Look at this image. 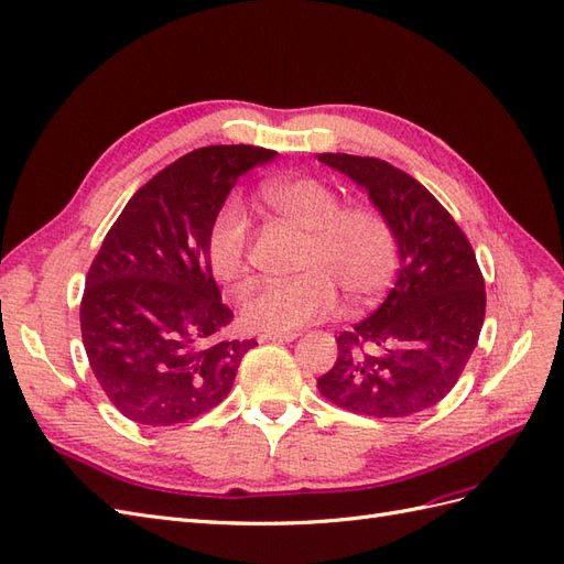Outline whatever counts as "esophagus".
I'll use <instances>...</instances> for the list:
<instances>
[{
  "label": "esophagus",
  "instance_id": "1",
  "mask_svg": "<svg viewBox=\"0 0 564 564\" xmlns=\"http://www.w3.org/2000/svg\"><path fill=\"white\" fill-rule=\"evenodd\" d=\"M300 334H295V330H288V334H276V330H262V334L257 336L259 343H291L295 340Z\"/></svg>",
  "mask_w": 564,
  "mask_h": 564
}]
</instances>
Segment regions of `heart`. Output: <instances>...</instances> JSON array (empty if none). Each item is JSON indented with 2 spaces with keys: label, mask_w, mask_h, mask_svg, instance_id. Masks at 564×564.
<instances>
[{
  "label": "heart",
  "mask_w": 564,
  "mask_h": 564,
  "mask_svg": "<svg viewBox=\"0 0 564 564\" xmlns=\"http://www.w3.org/2000/svg\"><path fill=\"white\" fill-rule=\"evenodd\" d=\"M264 199L281 219L307 234L302 276L259 281L240 297V319L254 330H295L324 319L338 305V288L352 302L386 291L398 269V238L371 205H343L338 191L310 176L273 181ZM205 254L212 276L234 285L250 271V216L228 199L209 224Z\"/></svg>",
  "instance_id": "1"
}]
</instances>
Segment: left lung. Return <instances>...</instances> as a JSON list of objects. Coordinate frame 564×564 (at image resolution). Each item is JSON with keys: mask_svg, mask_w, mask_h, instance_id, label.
<instances>
[{"mask_svg": "<svg viewBox=\"0 0 564 564\" xmlns=\"http://www.w3.org/2000/svg\"><path fill=\"white\" fill-rule=\"evenodd\" d=\"M367 187L391 221L400 273L383 305L343 330L319 393L357 414L393 420L441 402L465 371L486 316L484 273L465 230L410 173L377 156L319 154Z\"/></svg>", "mask_w": 564, "mask_h": 564, "instance_id": "left-lung-1", "label": "left lung"}]
</instances>
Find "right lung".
Returning a JSON list of instances; mask_svg holds the SVG:
<instances>
[{
    "instance_id": "add662e5",
    "label": "right lung",
    "mask_w": 564,
    "mask_h": 564,
    "mask_svg": "<svg viewBox=\"0 0 564 564\" xmlns=\"http://www.w3.org/2000/svg\"><path fill=\"white\" fill-rule=\"evenodd\" d=\"M276 156L209 144L144 183L105 236L80 300V334L102 391L123 416L173 426L230 393L254 340H226L234 319L207 264L209 224L230 187Z\"/></svg>"
}]
</instances>
